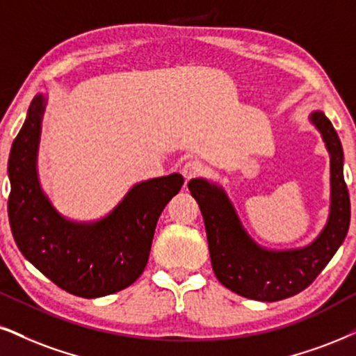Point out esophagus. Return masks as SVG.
Returning a JSON list of instances; mask_svg holds the SVG:
<instances>
[{
	"label": "esophagus",
	"mask_w": 356,
	"mask_h": 356,
	"mask_svg": "<svg viewBox=\"0 0 356 356\" xmlns=\"http://www.w3.org/2000/svg\"><path fill=\"white\" fill-rule=\"evenodd\" d=\"M201 173H203V165H201L200 161H196V160L186 161L185 166L181 168V175L185 177V181H190L191 178L200 177Z\"/></svg>",
	"instance_id": "34e87169"
}]
</instances>
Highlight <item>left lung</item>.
I'll return each mask as SVG.
<instances>
[{"label":"left lung","mask_w":356,"mask_h":356,"mask_svg":"<svg viewBox=\"0 0 356 356\" xmlns=\"http://www.w3.org/2000/svg\"><path fill=\"white\" fill-rule=\"evenodd\" d=\"M330 156V211L312 243L296 249H267L241 222L225 188L206 178L188 183L198 201L208 236L211 266L219 282L245 299L275 302L309 287L345 241L350 226V196L343 178V148L322 111L309 115Z\"/></svg>","instance_id":"8db88e82"}]
</instances>
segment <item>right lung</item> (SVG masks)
I'll return each instance as SVG.
<instances>
[{"label":"right lung","mask_w":356,"mask_h":356,"mask_svg":"<svg viewBox=\"0 0 356 356\" xmlns=\"http://www.w3.org/2000/svg\"><path fill=\"white\" fill-rule=\"evenodd\" d=\"M46 105L47 95L33 99L8 160L13 238L31 264L65 292L86 299L111 296L142 275L158 218L185 179L173 173L140 181L95 221L64 218L44 193L38 173Z\"/></svg>","instance_id":"1"}]
</instances>
